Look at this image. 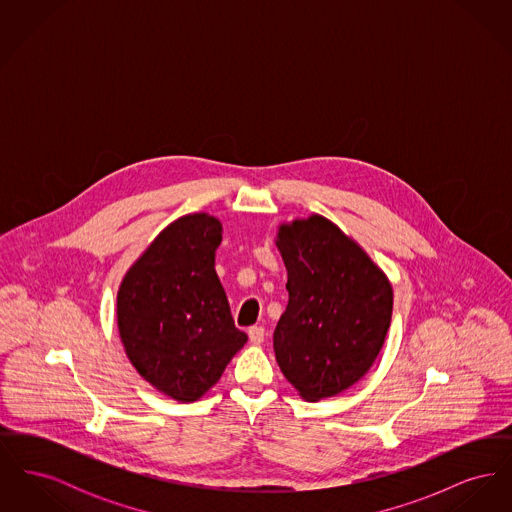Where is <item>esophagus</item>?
Segmentation results:
<instances>
[{
    "label": "esophagus",
    "instance_id": "obj_1",
    "mask_svg": "<svg viewBox=\"0 0 512 512\" xmlns=\"http://www.w3.org/2000/svg\"><path fill=\"white\" fill-rule=\"evenodd\" d=\"M247 336L251 343H263L265 341V328L263 326H251L247 330Z\"/></svg>",
    "mask_w": 512,
    "mask_h": 512
}]
</instances>
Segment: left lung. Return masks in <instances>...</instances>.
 <instances>
[{"label": "left lung", "instance_id": "left-lung-1", "mask_svg": "<svg viewBox=\"0 0 512 512\" xmlns=\"http://www.w3.org/2000/svg\"><path fill=\"white\" fill-rule=\"evenodd\" d=\"M288 307L274 330L280 370L299 395L320 401L359 382L391 322L393 292L365 249L320 215L278 228Z\"/></svg>", "mask_w": 512, "mask_h": 512}]
</instances>
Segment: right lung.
Wrapping results in <instances>:
<instances>
[{
    "mask_svg": "<svg viewBox=\"0 0 512 512\" xmlns=\"http://www.w3.org/2000/svg\"><path fill=\"white\" fill-rule=\"evenodd\" d=\"M222 224L194 213L169 224L122 278L117 324L130 363L155 390L192 403L219 382L247 336L215 270Z\"/></svg>",
    "mask_w": 512,
    "mask_h": 512,
    "instance_id": "add662e5",
    "label": "right lung"
}]
</instances>
